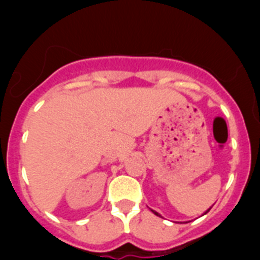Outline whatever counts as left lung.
<instances>
[{
    "instance_id": "obj_1",
    "label": "left lung",
    "mask_w": 260,
    "mask_h": 260,
    "mask_svg": "<svg viewBox=\"0 0 260 260\" xmlns=\"http://www.w3.org/2000/svg\"><path fill=\"white\" fill-rule=\"evenodd\" d=\"M208 211H210V210H208ZM208 211H207V212H208ZM156 213V215H157V216H160V215H158V213L157 212H155Z\"/></svg>"
}]
</instances>
